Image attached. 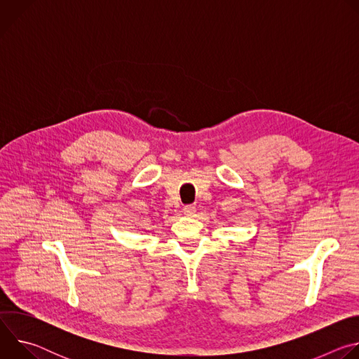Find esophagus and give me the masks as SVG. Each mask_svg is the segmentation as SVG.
Listing matches in <instances>:
<instances>
[{
	"label": "esophagus",
	"instance_id": "1",
	"mask_svg": "<svg viewBox=\"0 0 359 359\" xmlns=\"http://www.w3.org/2000/svg\"><path fill=\"white\" fill-rule=\"evenodd\" d=\"M194 212H196V208L193 206V204H189V206H184V208H183V213H184L186 216H193Z\"/></svg>",
	"mask_w": 359,
	"mask_h": 359
}]
</instances>
